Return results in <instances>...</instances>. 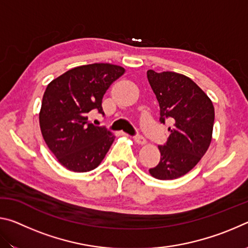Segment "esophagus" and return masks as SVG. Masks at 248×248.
I'll return each instance as SVG.
<instances>
[{
  "instance_id": "1",
  "label": "esophagus",
  "mask_w": 248,
  "mask_h": 248,
  "mask_svg": "<svg viewBox=\"0 0 248 248\" xmlns=\"http://www.w3.org/2000/svg\"><path fill=\"white\" fill-rule=\"evenodd\" d=\"M134 141L137 142L138 144H140V145H143V144H145L146 143V141H145V139L142 136H140V134H138V136H134Z\"/></svg>"
}]
</instances>
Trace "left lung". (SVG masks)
<instances>
[{
  "label": "left lung",
  "instance_id": "left-lung-1",
  "mask_svg": "<svg viewBox=\"0 0 248 248\" xmlns=\"http://www.w3.org/2000/svg\"><path fill=\"white\" fill-rule=\"evenodd\" d=\"M159 105V123H173L161 159L150 169L153 177L176 179L186 175L207 152L212 138L215 107L207 94L191 78L176 72H146Z\"/></svg>",
  "mask_w": 248,
  "mask_h": 248
}]
</instances>
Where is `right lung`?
Instances as JSON below:
<instances>
[{"label": "right lung", "instance_id": "right-lung-1", "mask_svg": "<svg viewBox=\"0 0 248 248\" xmlns=\"http://www.w3.org/2000/svg\"><path fill=\"white\" fill-rule=\"evenodd\" d=\"M124 69L110 63L81 65L48 84L39 114L40 129L50 151L66 169L84 173L97 167L115 136L89 123V112L105 116L103 96Z\"/></svg>", "mask_w": 248, "mask_h": 248}]
</instances>
